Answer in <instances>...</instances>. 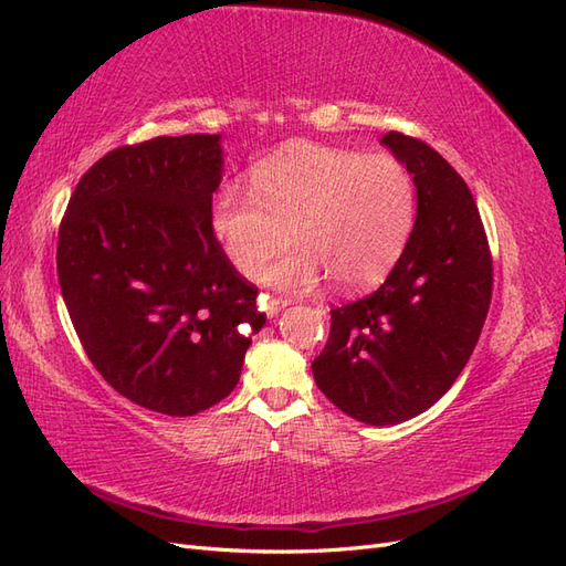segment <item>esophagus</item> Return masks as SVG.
I'll return each instance as SVG.
<instances>
[{
  "instance_id": "34e87169",
  "label": "esophagus",
  "mask_w": 566,
  "mask_h": 566,
  "mask_svg": "<svg viewBox=\"0 0 566 566\" xmlns=\"http://www.w3.org/2000/svg\"><path fill=\"white\" fill-rule=\"evenodd\" d=\"M290 304L287 297H262V310L266 312V316H276L281 310H285V306Z\"/></svg>"
}]
</instances>
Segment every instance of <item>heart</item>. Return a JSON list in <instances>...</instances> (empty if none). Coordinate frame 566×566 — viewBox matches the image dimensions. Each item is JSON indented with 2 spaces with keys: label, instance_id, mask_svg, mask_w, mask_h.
<instances>
[{
  "label": "heart",
  "instance_id": "heart-1",
  "mask_svg": "<svg viewBox=\"0 0 566 566\" xmlns=\"http://www.w3.org/2000/svg\"><path fill=\"white\" fill-rule=\"evenodd\" d=\"M418 214L410 169L389 153L300 146L252 169V191L221 186L210 221L229 262L252 279L293 241L266 281L290 290L325 273L339 290L378 285L397 266Z\"/></svg>",
  "mask_w": 566,
  "mask_h": 566
}]
</instances>
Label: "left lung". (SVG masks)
I'll return each instance as SVG.
<instances>
[{"label": "left lung", "mask_w": 566, "mask_h": 566, "mask_svg": "<svg viewBox=\"0 0 566 566\" xmlns=\"http://www.w3.org/2000/svg\"><path fill=\"white\" fill-rule=\"evenodd\" d=\"M380 142L416 179V227L375 293L331 310V335L312 370L347 416L397 424L437 403L470 361L489 314L493 260L455 169L416 136L387 132Z\"/></svg>", "instance_id": "1"}]
</instances>
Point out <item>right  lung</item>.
Wrapping results in <instances>:
<instances>
[{"label": "right lung", "mask_w": 566, "mask_h": 566, "mask_svg": "<svg viewBox=\"0 0 566 566\" xmlns=\"http://www.w3.org/2000/svg\"><path fill=\"white\" fill-rule=\"evenodd\" d=\"M219 134L156 136L96 160L59 229L61 293L90 361L117 394L196 416L238 385L256 285L212 231Z\"/></svg>", "instance_id": "obj_1"}]
</instances>
